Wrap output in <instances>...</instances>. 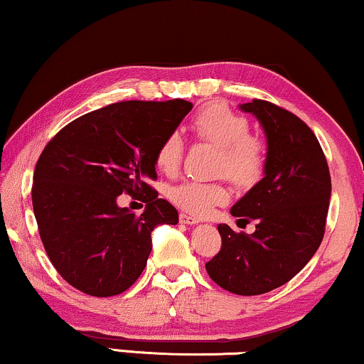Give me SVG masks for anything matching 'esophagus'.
I'll return each instance as SVG.
<instances>
[{
  "mask_svg": "<svg viewBox=\"0 0 364 364\" xmlns=\"http://www.w3.org/2000/svg\"><path fill=\"white\" fill-rule=\"evenodd\" d=\"M179 222L185 223V225H196V223H200V218H196V216H191V215H186V213H179Z\"/></svg>",
  "mask_w": 364,
  "mask_h": 364,
  "instance_id": "obj_1",
  "label": "esophagus"
}]
</instances>
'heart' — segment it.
I'll return each mask as SVG.
<instances>
[{
    "label": "heart",
    "mask_w": 364,
    "mask_h": 364,
    "mask_svg": "<svg viewBox=\"0 0 364 364\" xmlns=\"http://www.w3.org/2000/svg\"><path fill=\"white\" fill-rule=\"evenodd\" d=\"M191 129L201 141L220 148L216 173L227 174L237 186L255 185L265 169V144L250 136V124L223 104H206L191 119ZM185 142L173 131L156 149V166L164 174L179 169ZM169 200L186 213L205 216L215 206L228 203L230 191L223 183L183 181L168 191Z\"/></svg>",
    "instance_id": "b5f03b06"
}]
</instances>
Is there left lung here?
<instances>
[{
	"label": "left lung",
	"mask_w": 364,
	"mask_h": 364,
	"mask_svg": "<svg viewBox=\"0 0 364 364\" xmlns=\"http://www.w3.org/2000/svg\"><path fill=\"white\" fill-rule=\"evenodd\" d=\"M267 137L264 178L232 206L237 218L255 220L252 235L218 225L222 248L206 272L225 291L259 296L304 269L323 242L331 176L319 141L304 121L267 100L242 104Z\"/></svg>",
	"instance_id": "8db88e82"
}]
</instances>
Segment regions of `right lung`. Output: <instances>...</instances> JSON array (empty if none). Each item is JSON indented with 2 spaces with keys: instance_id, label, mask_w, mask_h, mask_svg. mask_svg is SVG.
Returning <instances> with one entry per match:
<instances>
[{
  "instance_id": "right-lung-1",
  "label": "right lung",
  "mask_w": 364,
  "mask_h": 364,
  "mask_svg": "<svg viewBox=\"0 0 364 364\" xmlns=\"http://www.w3.org/2000/svg\"><path fill=\"white\" fill-rule=\"evenodd\" d=\"M193 109L183 99L124 100L92 110L58 131L35 166L31 201L50 262L72 287L117 296L136 282L158 225L178 211L149 186L156 149ZM122 192L141 197V215L117 205Z\"/></svg>"
}]
</instances>
